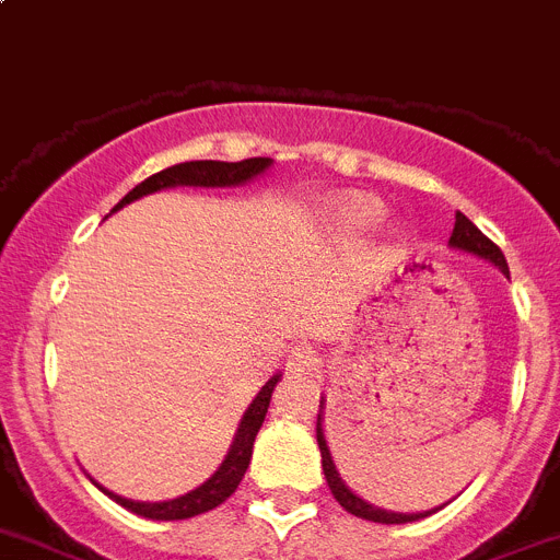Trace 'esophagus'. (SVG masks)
<instances>
[{
  "instance_id": "1",
  "label": "esophagus",
  "mask_w": 560,
  "mask_h": 560,
  "mask_svg": "<svg viewBox=\"0 0 560 560\" xmlns=\"http://www.w3.org/2000/svg\"><path fill=\"white\" fill-rule=\"evenodd\" d=\"M317 365V349L315 346H295L290 351V360H287V368L290 371H312Z\"/></svg>"
}]
</instances>
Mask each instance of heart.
<instances>
[{
    "label": "heart",
    "mask_w": 560,
    "mask_h": 560,
    "mask_svg": "<svg viewBox=\"0 0 560 560\" xmlns=\"http://www.w3.org/2000/svg\"><path fill=\"white\" fill-rule=\"evenodd\" d=\"M382 214V206L376 200L368 198H351L340 203V220L346 225H354V229H362V225L376 223Z\"/></svg>",
    "instance_id": "heart-1"
}]
</instances>
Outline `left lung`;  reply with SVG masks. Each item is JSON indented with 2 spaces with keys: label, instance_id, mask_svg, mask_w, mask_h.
<instances>
[{
  "label": "left lung",
  "instance_id": "obj_1",
  "mask_svg": "<svg viewBox=\"0 0 560 560\" xmlns=\"http://www.w3.org/2000/svg\"><path fill=\"white\" fill-rule=\"evenodd\" d=\"M450 245H455V248L468 250V254H477V256H482V259L493 261V265H497V268L508 276V261H505V254L500 250V245L491 243V240H488V236L482 234V231L466 218V214H460V211L455 214V231H452V236H450ZM317 446H320V457H324L326 482H329L331 493H335V500L340 502V505L346 508L349 513H354V516H360V518H368V522H380V525H407V522H416V518L430 516V513L382 511V508L368 505V502L360 500L357 493H351L349 486H346V482L340 480V475H337L335 463H331L329 446H326L324 430H320V421H317Z\"/></svg>",
  "mask_w": 560,
  "mask_h": 560
}]
</instances>
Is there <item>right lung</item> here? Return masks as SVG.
Instances as JSON below:
<instances>
[{
  "instance_id": "right-lung-1",
  "label": "right lung",
  "mask_w": 560,
  "mask_h": 560,
  "mask_svg": "<svg viewBox=\"0 0 560 560\" xmlns=\"http://www.w3.org/2000/svg\"><path fill=\"white\" fill-rule=\"evenodd\" d=\"M270 167V159H245V161H184V164H175V167L161 170V173L150 175L148 180L130 189L122 200L117 203V209L122 206L133 203V200L144 198L150 192H159V189H167V186H234V184H245L254 175L265 173ZM114 209V211H117ZM279 382V374L270 376L265 382L259 393H256V399L250 401V407L245 410L243 424L236 430L234 446H231L229 457L223 460V466L209 477L200 488L195 491L184 493L178 500L170 502H133L125 500V497H117L114 491H105L110 500L119 502L122 508H128L130 513H139L144 518H161V522H173V518H192L198 513L211 511V508H218L220 502H225L231 493L236 491L240 480H243L245 468H248L250 455H254V441L256 432H259L261 421H265V412H268L270 396H273V387Z\"/></svg>"
}]
</instances>
